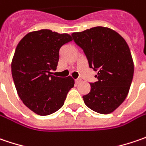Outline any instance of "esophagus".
Returning <instances> with one entry per match:
<instances>
[{
	"mask_svg": "<svg viewBox=\"0 0 146 146\" xmlns=\"http://www.w3.org/2000/svg\"><path fill=\"white\" fill-rule=\"evenodd\" d=\"M80 82H81V79H75V83L76 84H78Z\"/></svg>",
	"mask_w": 146,
	"mask_h": 146,
	"instance_id": "1",
	"label": "esophagus"
}]
</instances>
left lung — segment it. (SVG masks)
<instances>
[{
  "label": "left lung",
  "mask_w": 146,
  "mask_h": 146,
  "mask_svg": "<svg viewBox=\"0 0 146 146\" xmlns=\"http://www.w3.org/2000/svg\"><path fill=\"white\" fill-rule=\"evenodd\" d=\"M72 36L83 50L89 67L98 71V81L91 83V92L82 96L84 103L99 113H110L126 99L133 78L128 45L117 32L105 27L73 33Z\"/></svg>",
  "instance_id": "8db88e82"
}]
</instances>
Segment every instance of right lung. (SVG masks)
<instances>
[{
	"instance_id": "1",
	"label": "right lung",
	"mask_w": 146,
	"mask_h": 146,
	"mask_svg": "<svg viewBox=\"0 0 146 146\" xmlns=\"http://www.w3.org/2000/svg\"><path fill=\"white\" fill-rule=\"evenodd\" d=\"M72 40L69 34L41 29L24 36L16 47L11 63L15 86L23 103L38 115L59 110L74 86L70 76L50 75L58 65L61 46Z\"/></svg>"
}]
</instances>
